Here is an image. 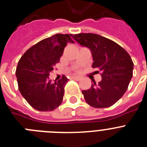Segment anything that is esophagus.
I'll return each instance as SVG.
<instances>
[{"mask_svg":"<svg viewBox=\"0 0 147 147\" xmlns=\"http://www.w3.org/2000/svg\"><path fill=\"white\" fill-rule=\"evenodd\" d=\"M72 79H73V80H76V81H80V80H81V77H80V76H72Z\"/></svg>","mask_w":147,"mask_h":147,"instance_id":"34e87169","label":"esophagus"}]
</instances>
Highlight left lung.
<instances>
[{
    "label": "left lung",
    "mask_w": 147,
    "mask_h": 147,
    "mask_svg": "<svg viewBox=\"0 0 147 147\" xmlns=\"http://www.w3.org/2000/svg\"><path fill=\"white\" fill-rule=\"evenodd\" d=\"M92 53V67L100 72L102 80L94 82L91 88L82 91L84 98L94 108L113 106L125 94L133 75V61L121 46L107 38L94 33H79L72 36Z\"/></svg>",
    "instance_id": "1"
}]
</instances>
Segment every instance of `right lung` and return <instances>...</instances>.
Listing matches in <instances>:
<instances>
[{"instance_id": "right-lung-1", "label": "right lung", "mask_w": 147, "mask_h": 147, "mask_svg": "<svg viewBox=\"0 0 147 147\" xmlns=\"http://www.w3.org/2000/svg\"><path fill=\"white\" fill-rule=\"evenodd\" d=\"M72 34H56L41 40L21 56L16 67L18 90L33 109L51 111L61 105L68 79L62 75L57 82L49 75L58 63L67 43H74Z\"/></svg>"}]
</instances>
